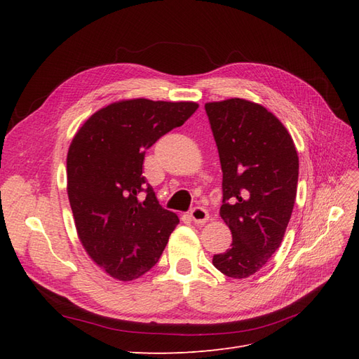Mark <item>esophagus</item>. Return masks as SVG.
<instances>
[{
	"label": "esophagus",
	"instance_id": "obj_1",
	"mask_svg": "<svg viewBox=\"0 0 359 359\" xmlns=\"http://www.w3.org/2000/svg\"><path fill=\"white\" fill-rule=\"evenodd\" d=\"M190 217L196 224H203L208 222L210 214L205 208H202V206H194V208L190 211Z\"/></svg>",
	"mask_w": 359,
	"mask_h": 359
}]
</instances>
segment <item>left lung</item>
Listing matches in <instances>:
<instances>
[{
  "label": "left lung",
  "mask_w": 359,
  "mask_h": 359,
  "mask_svg": "<svg viewBox=\"0 0 359 359\" xmlns=\"http://www.w3.org/2000/svg\"><path fill=\"white\" fill-rule=\"evenodd\" d=\"M223 172L222 219L232 244L212 264L227 277L264 268L283 240L297 198L299 161L285 126L243 99L205 104Z\"/></svg>",
  "instance_id": "8db88e82"
}]
</instances>
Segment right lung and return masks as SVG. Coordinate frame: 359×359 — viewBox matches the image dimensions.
Listing matches in <instances>:
<instances>
[{"label": "right lung", "mask_w": 359, "mask_h": 359, "mask_svg": "<svg viewBox=\"0 0 359 359\" xmlns=\"http://www.w3.org/2000/svg\"><path fill=\"white\" fill-rule=\"evenodd\" d=\"M198 109L193 102L135 99L95 112L72 140L67 193L81 243L107 274L128 281L153 268L178 215L142 175L147 149Z\"/></svg>", "instance_id": "add662e5"}]
</instances>
